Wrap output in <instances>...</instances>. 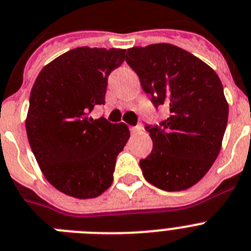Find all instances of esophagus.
<instances>
[{"mask_svg": "<svg viewBox=\"0 0 251 251\" xmlns=\"http://www.w3.org/2000/svg\"><path fill=\"white\" fill-rule=\"evenodd\" d=\"M142 129H143V127L141 126V124H138V126H136V127H130V132L134 134L141 133V132H142Z\"/></svg>", "mask_w": 251, "mask_h": 251, "instance_id": "obj_1", "label": "esophagus"}]
</instances>
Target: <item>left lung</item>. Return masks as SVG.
Returning <instances> with one entry per match:
<instances>
[{
  "label": "left lung",
  "mask_w": 251,
  "mask_h": 251,
  "mask_svg": "<svg viewBox=\"0 0 251 251\" xmlns=\"http://www.w3.org/2000/svg\"><path fill=\"white\" fill-rule=\"evenodd\" d=\"M126 61L156 108L165 105L170 111L161 128L146 126L153 147L140 161L143 176L166 192L193 187L217 158L227 126L220 77L198 57L168 43L129 48Z\"/></svg>",
  "instance_id": "left-lung-1"
}]
</instances>
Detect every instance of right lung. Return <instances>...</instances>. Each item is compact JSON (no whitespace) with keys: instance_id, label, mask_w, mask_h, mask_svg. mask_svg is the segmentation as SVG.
Here are the masks:
<instances>
[{"instance_id":"obj_1","label":"right lung","mask_w":251,"mask_h":251,"mask_svg":"<svg viewBox=\"0 0 251 251\" xmlns=\"http://www.w3.org/2000/svg\"><path fill=\"white\" fill-rule=\"evenodd\" d=\"M124 54L117 48L71 49L40 71L30 93L25 126L31 151L47 180L74 198H96L110 187L130 136L124 123L90 117L105 102L108 76Z\"/></svg>"}]
</instances>
